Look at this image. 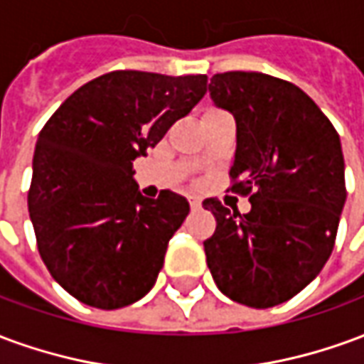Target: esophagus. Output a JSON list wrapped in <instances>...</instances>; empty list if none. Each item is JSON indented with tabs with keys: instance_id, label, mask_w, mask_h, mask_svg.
<instances>
[{
	"instance_id": "esophagus-1",
	"label": "esophagus",
	"mask_w": 364,
	"mask_h": 364,
	"mask_svg": "<svg viewBox=\"0 0 364 364\" xmlns=\"http://www.w3.org/2000/svg\"><path fill=\"white\" fill-rule=\"evenodd\" d=\"M189 205H191V208H193V210H198V208H200V200H198V198H195V197H191L189 198Z\"/></svg>"
}]
</instances>
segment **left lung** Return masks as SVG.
Listing matches in <instances>:
<instances>
[{
  "label": "left lung",
  "instance_id": "obj_1",
  "mask_svg": "<svg viewBox=\"0 0 364 364\" xmlns=\"http://www.w3.org/2000/svg\"><path fill=\"white\" fill-rule=\"evenodd\" d=\"M208 91L236 119L230 191L252 210L203 200L216 218L206 265L222 294L271 308L310 284L333 252L347 198L339 134L304 91L273 75L224 72Z\"/></svg>",
  "mask_w": 364,
  "mask_h": 364
}]
</instances>
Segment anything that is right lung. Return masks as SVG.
Returning <instances> with one entry per match:
<instances>
[{"label":"right lung","mask_w":364,"mask_h":364,"mask_svg":"<svg viewBox=\"0 0 364 364\" xmlns=\"http://www.w3.org/2000/svg\"><path fill=\"white\" fill-rule=\"evenodd\" d=\"M206 75L117 70L60 105L36 140L28 214L54 281L117 310L148 294L189 214L181 195H140L132 161L205 97Z\"/></svg>","instance_id":"add662e5"}]
</instances>
